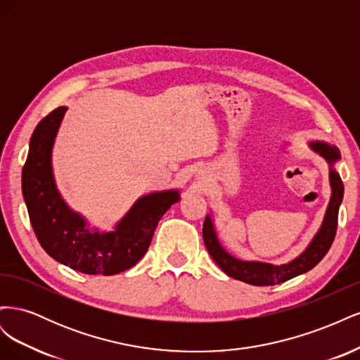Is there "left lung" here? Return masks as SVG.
<instances>
[{"label":"left lung","mask_w":360,"mask_h":360,"mask_svg":"<svg viewBox=\"0 0 360 360\" xmlns=\"http://www.w3.org/2000/svg\"><path fill=\"white\" fill-rule=\"evenodd\" d=\"M308 148L312 153L320 156L329 167L330 200L319 231L315 233L312 240L296 258L290 259L288 263L284 264H271L258 259H242L228 252L222 246L219 237H217L213 216L207 214L202 224V238L205 248L209 250L210 257L214 259V263L228 276L257 287L276 285L291 278L307 274V271L317 266L323 257L328 254L336 234L338 210H340L344 197V184L340 177V172L335 168L336 163L341 160V153L336 146L319 139L309 141Z\"/></svg>","instance_id":"obj_1"}]
</instances>
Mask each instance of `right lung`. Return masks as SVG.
I'll return each instance as SVG.
<instances>
[{"label": "right lung", "instance_id": "right-lung-1", "mask_svg": "<svg viewBox=\"0 0 360 360\" xmlns=\"http://www.w3.org/2000/svg\"><path fill=\"white\" fill-rule=\"evenodd\" d=\"M68 106L46 115L30 139L22 169V195L37 240L58 263L86 275H117L143 258L160 217L180 201V189L139 197L111 231L91 225L63 198L52 167V151Z\"/></svg>", "mask_w": 360, "mask_h": 360}]
</instances>
